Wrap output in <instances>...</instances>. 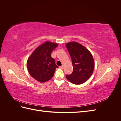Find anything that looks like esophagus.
Returning <instances> with one entry per match:
<instances>
[{"instance_id":"obj_1","label":"esophagus","mask_w":121,"mask_h":121,"mask_svg":"<svg viewBox=\"0 0 121 121\" xmlns=\"http://www.w3.org/2000/svg\"><path fill=\"white\" fill-rule=\"evenodd\" d=\"M60 69H63L64 68V65H61V66L60 67Z\"/></svg>"}]
</instances>
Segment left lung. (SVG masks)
Returning a JSON list of instances; mask_svg holds the SVG:
<instances>
[{"label":"left lung","instance_id":"1","mask_svg":"<svg viewBox=\"0 0 121 121\" xmlns=\"http://www.w3.org/2000/svg\"><path fill=\"white\" fill-rule=\"evenodd\" d=\"M65 46L70 55L73 66L72 73L66 75L67 79L77 85L85 82L94 70V62L92 54L78 42H69Z\"/></svg>","mask_w":121,"mask_h":121}]
</instances>
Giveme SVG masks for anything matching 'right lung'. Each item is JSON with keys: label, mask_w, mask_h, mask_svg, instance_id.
Masks as SVG:
<instances>
[{"label": "right lung", "mask_w": 121, "mask_h": 121, "mask_svg": "<svg viewBox=\"0 0 121 121\" xmlns=\"http://www.w3.org/2000/svg\"><path fill=\"white\" fill-rule=\"evenodd\" d=\"M57 44L47 41L38 46L27 60L29 74L37 81L44 82L50 80L58 67L51 54Z\"/></svg>", "instance_id": "1"}]
</instances>
